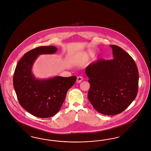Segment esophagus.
<instances>
[{
	"label": "esophagus",
	"mask_w": 151,
	"mask_h": 151,
	"mask_svg": "<svg viewBox=\"0 0 151 151\" xmlns=\"http://www.w3.org/2000/svg\"><path fill=\"white\" fill-rule=\"evenodd\" d=\"M83 80V77L82 76H78V78H77V80H76V83H80V82H81L82 81V80Z\"/></svg>",
	"instance_id": "esophagus-1"
}]
</instances>
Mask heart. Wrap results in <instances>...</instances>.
Segmentation results:
<instances>
[{"instance_id":"obj_1","label":"heart","mask_w":151,"mask_h":151,"mask_svg":"<svg viewBox=\"0 0 151 151\" xmlns=\"http://www.w3.org/2000/svg\"><path fill=\"white\" fill-rule=\"evenodd\" d=\"M86 56L85 55H83L82 56L81 58V60H84V61L85 60V59H86Z\"/></svg>"}]
</instances>
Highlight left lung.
Returning a JSON list of instances; mask_svg holds the SVG:
<instances>
[{
  "mask_svg": "<svg viewBox=\"0 0 151 151\" xmlns=\"http://www.w3.org/2000/svg\"><path fill=\"white\" fill-rule=\"evenodd\" d=\"M114 59H99L86 67L91 87L88 98L102 114H120L138 93L139 73L132 57L119 46L111 45Z\"/></svg>",
  "mask_w": 151,
  "mask_h": 151,
  "instance_id": "8db88e82",
  "label": "left lung"
}]
</instances>
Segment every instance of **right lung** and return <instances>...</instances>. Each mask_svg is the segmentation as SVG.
<instances>
[{
	"instance_id": "right-lung-1",
	"label": "right lung",
	"mask_w": 151,
	"mask_h": 151,
	"mask_svg": "<svg viewBox=\"0 0 151 151\" xmlns=\"http://www.w3.org/2000/svg\"><path fill=\"white\" fill-rule=\"evenodd\" d=\"M54 46L40 47L27 52L19 60L13 75V86L20 105L37 117L55 115L64 102L68 90L75 84L76 76H54L36 78L32 73L35 61L40 54H54Z\"/></svg>"
}]
</instances>
